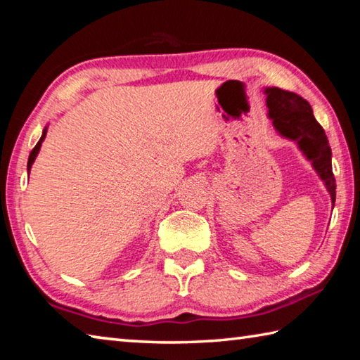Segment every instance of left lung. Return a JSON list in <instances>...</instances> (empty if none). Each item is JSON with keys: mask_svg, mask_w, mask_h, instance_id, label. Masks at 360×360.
Returning <instances> with one entry per match:
<instances>
[{"mask_svg": "<svg viewBox=\"0 0 360 360\" xmlns=\"http://www.w3.org/2000/svg\"><path fill=\"white\" fill-rule=\"evenodd\" d=\"M264 94L266 95L268 119H271L279 136L295 141L307 160L311 162L314 172L330 193L333 208L337 184L332 173V150L309 103L300 95L278 87H266Z\"/></svg>", "mask_w": 360, "mask_h": 360, "instance_id": "obj_1", "label": "left lung"}]
</instances>
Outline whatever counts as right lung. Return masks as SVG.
Returning <instances> with one entry per match:
<instances>
[{
    "mask_svg": "<svg viewBox=\"0 0 360 360\" xmlns=\"http://www.w3.org/2000/svg\"><path fill=\"white\" fill-rule=\"evenodd\" d=\"M46 135H47V127L44 130H42V135H41V139L38 141V144L34 146V149L32 150V154H30V157H28V165H27V169H28V174H30V169H32V165H33V162H34V158L38 157V154H39V149H41V144H42V141H44V138H46Z\"/></svg>",
    "mask_w": 360,
    "mask_h": 360,
    "instance_id": "add662e5",
    "label": "right lung"
}]
</instances>
